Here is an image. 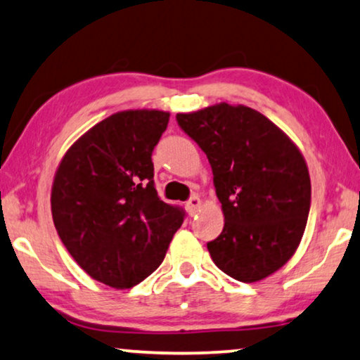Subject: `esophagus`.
Segmentation results:
<instances>
[{
	"mask_svg": "<svg viewBox=\"0 0 360 360\" xmlns=\"http://www.w3.org/2000/svg\"><path fill=\"white\" fill-rule=\"evenodd\" d=\"M200 205H202V202H200V199L198 198V195H193V198H191L188 202H186V209H188V212L191 215H194L200 209Z\"/></svg>",
	"mask_w": 360,
	"mask_h": 360,
	"instance_id": "obj_1",
	"label": "esophagus"
}]
</instances>
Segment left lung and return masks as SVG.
Returning <instances> with one entry per match:
<instances>
[{"mask_svg":"<svg viewBox=\"0 0 360 360\" xmlns=\"http://www.w3.org/2000/svg\"><path fill=\"white\" fill-rule=\"evenodd\" d=\"M177 124L198 143L212 167L224 230L207 243L229 276L260 281L293 257L311 205L303 155L265 115L219 103L177 113Z\"/></svg>","mask_w":360,"mask_h":360,"instance_id":"left-lung-1","label":"left lung"}]
</instances>
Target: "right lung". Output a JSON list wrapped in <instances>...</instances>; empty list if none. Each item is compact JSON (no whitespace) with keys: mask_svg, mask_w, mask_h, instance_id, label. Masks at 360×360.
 Segmentation results:
<instances>
[{"mask_svg":"<svg viewBox=\"0 0 360 360\" xmlns=\"http://www.w3.org/2000/svg\"><path fill=\"white\" fill-rule=\"evenodd\" d=\"M169 113L127 110L102 120L57 167L52 219L72 258L95 280L131 288L161 262L184 210L162 202L151 155Z\"/></svg>","mask_w":360,"mask_h":360,"instance_id":"add662e5","label":"right lung"}]
</instances>
